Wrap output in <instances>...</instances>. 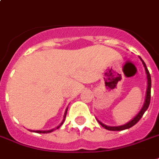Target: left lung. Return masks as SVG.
<instances>
[{"mask_svg":"<svg viewBox=\"0 0 159 159\" xmlns=\"http://www.w3.org/2000/svg\"><path fill=\"white\" fill-rule=\"evenodd\" d=\"M141 59V58H140ZM142 63L144 64V67H145V72H146V75H147V89H146V96H145V103H144V106L142 107V109L140 110V112L139 113V114L134 117L131 121H129L128 123H126V125H123V126H107L106 125H104L102 124V122H100L98 120V122L102 125V126H103L105 129L107 130H110V131H122V130H125V129H128L130 127H132V126H134L136 123H137L140 119L142 118V116H143V114H145V112L147 110V108H148V107L150 105V101H151V87H152V80H151V75H150L149 70H148V69L146 67V65H145V62L142 60Z\"/></svg>","mask_w":159,"mask_h":159,"instance_id":"1","label":"left lung"}]
</instances>
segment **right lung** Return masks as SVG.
<instances>
[{"instance_id":"obj_1","label":"right lung","mask_w":159,"mask_h":159,"mask_svg":"<svg viewBox=\"0 0 159 159\" xmlns=\"http://www.w3.org/2000/svg\"><path fill=\"white\" fill-rule=\"evenodd\" d=\"M67 110H68V108H67V109H66V111H65V114H64V118L66 117V114H67ZM64 120H63V122L61 123V125H62V124L64 123ZM61 125H60V126H61ZM60 126H57V129L58 127H60ZM53 130H54V129L50 130V131H33V132H35V133H38V134H47V133H51V132H52Z\"/></svg>"}]
</instances>
